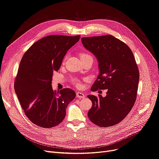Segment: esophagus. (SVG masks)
<instances>
[{
  "label": "esophagus",
  "instance_id": "34e87169",
  "mask_svg": "<svg viewBox=\"0 0 159 159\" xmlns=\"http://www.w3.org/2000/svg\"><path fill=\"white\" fill-rule=\"evenodd\" d=\"M76 95H77V98H79V99H84V98H85V97H86L84 93L80 92H77V93H76Z\"/></svg>",
  "mask_w": 159,
  "mask_h": 159
}]
</instances>
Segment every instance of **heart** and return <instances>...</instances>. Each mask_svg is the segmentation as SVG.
<instances>
[{"instance_id": "1", "label": "heart", "mask_w": 159, "mask_h": 159, "mask_svg": "<svg viewBox=\"0 0 159 159\" xmlns=\"http://www.w3.org/2000/svg\"><path fill=\"white\" fill-rule=\"evenodd\" d=\"M84 55H87V54H81V57L82 56H84ZM73 84H75V86H77V87H78V88L80 87V86H81L80 82V81L78 79H73Z\"/></svg>"}]
</instances>
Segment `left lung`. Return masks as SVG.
I'll return each mask as SVG.
<instances>
[{
    "instance_id": "obj_1",
    "label": "left lung",
    "mask_w": 159,
    "mask_h": 159,
    "mask_svg": "<svg viewBox=\"0 0 159 159\" xmlns=\"http://www.w3.org/2000/svg\"><path fill=\"white\" fill-rule=\"evenodd\" d=\"M81 40L98 61L99 73L91 90L108 89L105 97L88 95L92 102L88 116L101 127L113 126L125 118L136 101L140 75L133 53L125 43L111 35Z\"/></svg>"
}]
</instances>
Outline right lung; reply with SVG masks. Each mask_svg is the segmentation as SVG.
Segmentation results:
<instances>
[{
	"instance_id": "add662e5",
	"label": "right lung",
	"mask_w": 159,
	"mask_h": 159,
	"mask_svg": "<svg viewBox=\"0 0 159 159\" xmlns=\"http://www.w3.org/2000/svg\"><path fill=\"white\" fill-rule=\"evenodd\" d=\"M80 36L52 35L40 39L20 61L14 88L25 115L43 128L57 126L66 116V108L75 98L71 89L54 92L52 80L67 51Z\"/></svg>"
}]
</instances>
